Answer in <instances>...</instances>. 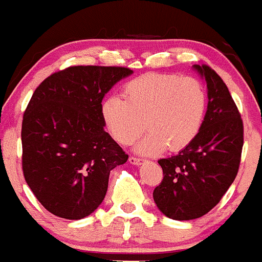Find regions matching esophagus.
<instances>
[{
    "label": "esophagus",
    "mask_w": 262,
    "mask_h": 262,
    "mask_svg": "<svg viewBox=\"0 0 262 262\" xmlns=\"http://www.w3.org/2000/svg\"><path fill=\"white\" fill-rule=\"evenodd\" d=\"M128 162H129V163H131V164H135V166H139V164L143 163V159L136 158V157H129Z\"/></svg>",
    "instance_id": "esophagus-1"
}]
</instances>
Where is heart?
Returning a JSON list of instances; mask_svg holds the SVG:
<instances>
[{"instance_id": "heart-1", "label": "heart", "mask_w": 262, "mask_h": 262, "mask_svg": "<svg viewBox=\"0 0 262 262\" xmlns=\"http://www.w3.org/2000/svg\"><path fill=\"white\" fill-rule=\"evenodd\" d=\"M207 112V92L195 78L178 74L146 73L123 87V100L109 96L101 104L106 128L122 145L133 144L145 128L136 151H179L198 136Z\"/></svg>"}]
</instances>
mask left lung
I'll list each match as a JSON object with an SVG mask.
<instances>
[{
	"instance_id": "obj_1",
	"label": "left lung",
	"mask_w": 262,
	"mask_h": 262,
	"mask_svg": "<svg viewBox=\"0 0 262 262\" xmlns=\"http://www.w3.org/2000/svg\"><path fill=\"white\" fill-rule=\"evenodd\" d=\"M207 84V112L198 136L179 154L159 159L163 180L153 191L158 210L172 220L210 212L238 173L243 122L228 87L207 66H193Z\"/></svg>"
}]
</instances>
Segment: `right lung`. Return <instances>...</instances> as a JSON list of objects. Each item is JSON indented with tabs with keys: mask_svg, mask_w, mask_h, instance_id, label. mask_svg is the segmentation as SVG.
<instances>
[{
	"mask_svg": "<svg viewBox=\"0 0 262 262\" xmlns=\"http://www.w3.org/2000/svg\"><path fill=\"white\" fill-rule=\"evenodd\" d=\"M133 73L121 67H71L51 74L32 95L21 124L23 172L52 215H91L105 198L111 171L128 159L104 129L101 101Z\"/></svg>",
	"mask_w": 262,
	"mask_h": 262,
	"instance_id": "1",
	"label": "right lung"
}]
</instances>
